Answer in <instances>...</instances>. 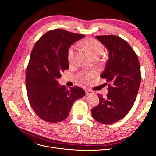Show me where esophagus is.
Segmentation results:
<instances>
[{
  "instance_id": "1",
  "label": "esophagus",
  "mask_w": 156,
  "mask_h": 156,
  "mask_svg": "<svg viewBox=\"0 0 156 156\" xmlns=\"http://www.w3.org/2000/svg\"><path fill=\"white\" fill-rule=\"evenodd\" d=\"M86 95H90V94H94V92L92 90H86Z\"/></svg>"
}]
</instances>
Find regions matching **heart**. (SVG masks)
I'll use <instances>...</instances> for the list:
<instances>
[{
	"mask_svg": "<svg viewBox=\"0 0 156 156\" xmlns=\"http://www.w3.org/2000/svg\"><path fill=\"white\" fill-rule=\"evenodd\" d=\"M82 45L94 59H97L103 51V46L100 41L95 39H87L82 43ZM67 59L69 64H72L75 59V48L71 46L68 50ZM96 72L93 71H83L79 73V79L84 83H88L95 77Z\"/></svg>",
	"mask_w": 156,
	"mask_h": 156,
	"instance_id": "heart-1",
	"label": "heart"
}]
</instances>
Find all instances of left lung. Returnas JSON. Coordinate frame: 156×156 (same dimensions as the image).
Wrapping results in <instances>:
<instances>
[{
    "label": "left lung",
    "mask_w": 156,
    "mask_h": 156,
    "mask_svg": "<svg viewBox=\"0 0 156 156\" xmlns=\"http://www.w3.org/2000/svg\"><path fill=\"white\" fill-rule=\"evenodd\" d=\"M108 49V59L101 77L106 79L108 93L98 94L100 103L92 109L97 122L111 124L129 112L139 89L141 75L137 55L127 42L115 35L97 36Z\"/></svg>",
    "instance_id": "8db88e82"
}]
</instances>
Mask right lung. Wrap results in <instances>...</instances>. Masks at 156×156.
I'll return each mask as SVG.
<instances>
[{
  "label": "right lung",
  "mask_w": 156,
  "mask_h": 156,
  "mask_svg": "<svg viewBox=\"0 0 156 156\" xmlns=\"http://www.w3.org/2000/svg\"><path fill=\"white\" fill-rule=\"evenodd\" d=\"M83 34L62 29L46 32L33 48L26 72V89L30 105L41 120L57 123L66 119L74 101L85 96L77 86L68 90L56 79L69 68L68 50Z\"/></svg>",
  "instance_id": "add662e5"
}]
</instances>
